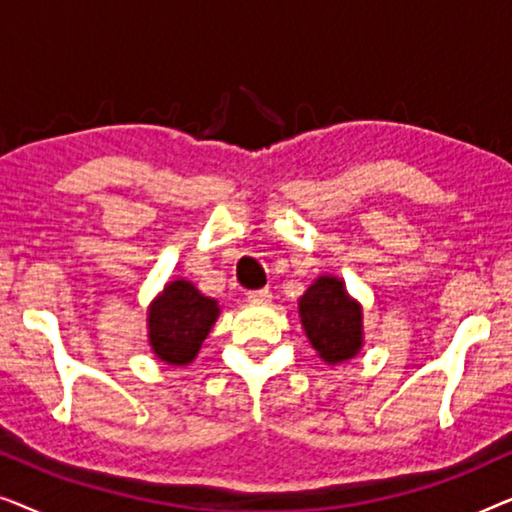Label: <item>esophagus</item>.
I'll return each instance as SVG.
<instances>
[{
    "instance_id": "34e87169",
    "label": "esophagus",
    "mask_w": 512,
    "mask_h": 512,
    "mask_svg": "<svg viewBox=\"0 0 512 512\" xmlns=\"http://www.w3.org/2000/svg\"><path fill=\"white\" fill-rule=\"evenodd\" d=\"M247 298L254 300V303H270L272 293H270V289H256V291H249Z\"/></svg>"
}]
</instances>
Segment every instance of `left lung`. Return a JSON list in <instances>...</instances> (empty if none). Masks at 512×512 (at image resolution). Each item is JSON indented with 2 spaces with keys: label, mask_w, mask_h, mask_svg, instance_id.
<instances>
[{
  "label": "left lung",
  "mask_w": 512,
  "mask_h": 512,
  "mask_svg": "<svg viewBox=\"0 0 512 512\" xmlns=\"http://www.w3.org/2000/svg\"><path fill=\"white\" fill-rule=\"evenodd\" d=\"M300 324L307 340L326 363H342L354 359L363 345V310L349 296L345 282L324 275L298 300Z\"/></svg>",
  "instance_id": "8db88e82"
}]
</instances>
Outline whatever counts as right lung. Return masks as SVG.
<instances>
[{
  "label": "right lung",
  "mask_w": 512,
  "mask_h": 512,
  "mask_svg": "<svg viewBox=\"0 0 512 512\" xmlns=\"http://www.w3.org/2000/svg\"><path fill=\"white\" fill-rule=\"evenodd\" d=\"M221 307L191 282L174 279L149 307V345L167 366H188L219 319Z\"/></svg>",
  "instance_id": "add662e5"
}]
</instances>
